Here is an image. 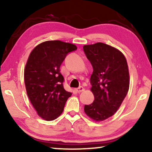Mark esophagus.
<instances>
[{
  "mask_svg": "<svg viewBox=\"0 0 152 152\" xmlns=\"http://www.w3.org/2000/svg\"><path fill=\"white\" fill-rule=\"evenodd\" d=\"M78 93H80V92H82L84 91V88L83 87H81V86H80V87H79L78 88H77V89L75 90Z\"/></svg>",
  "mask_w": 152,
  "mask_h": 152,
  "instance_id": "obj_1",
  "label": "esophagus"
}]
</instances>
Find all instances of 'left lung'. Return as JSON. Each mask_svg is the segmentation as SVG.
Instances as JSON below:
<instances>
[{
	"label": "left lung",
	"mask_w": 152,
	"mask_h": 152,
	"mask_svg": "<svg viewBox=\"0 0 152 152\" xmlns=\"http://www.w3.org/2000/svg\"><path fill=\"white\" fill-rule=\"evenodd\" d=\"M83 51L93 67L90 81L94 96L84 112L95 122H102L115 114L129 90L130 76L124 55L103 43L83 45Z\"/></svg>",
	"instance_id": "8db88e82"
}]
</instances>
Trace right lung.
I'll return each instance as SVG.
<instances>
[{
  "mask_svg": "<svg viewBox=\"0 0 152 152\" xmlns=\"http://www.w3.org/2000/svg\"><path fill=\"white\" fill-rule=\"evenodd\" d=\"M77 48L74 44L61 41H47L30 53L24 68L26 90L37 115L43 120L58 118L72 95L63 87L60 67L67 53Z\"/></svg>",
  "mask_w": 152,
  "mask_h": 152,
  "instance_id": "obj_1",
  "label": "right lung"
}]
</instances>
